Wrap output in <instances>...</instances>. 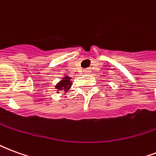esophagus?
<instances>
[{
    "label": "esophagus",
    "mask_w": 156,
    "mask_h": 156,
    "mask_svg": "<svg viewBox=\"0 0 156 156\" xmlns=\"http://www.w3.org/2000/svg\"><path fill=\"white\" fill-rule=\"evenodd\" d=\"M85 73H86V74H89V73H90V71H89V70H86V71L84 72Z\"/></svg>",
    "instance_id": "obj_1"
}]
</instances>
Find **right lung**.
I'll return each instance as SVG.
<instances>
[{"mask_svg":"<svg viewBox=\"0 0 156 156\" xmlns=\"http://www.w3.org/2000/svg\"><path fill=\"white\" fill-rule=\"evenodd\" d=\"M70 79H71V78H69L68 76H65L64 78H62L61 81L56 85V88L58 89V91L64 90L65 92H67L69 88H71L72 83L70 81ZM58 93H59V92H58Z\"/></svg>","mask_w":156,"mask_h":156,"instance_id":"obj_1","label":"right lung"}]
</instances>
